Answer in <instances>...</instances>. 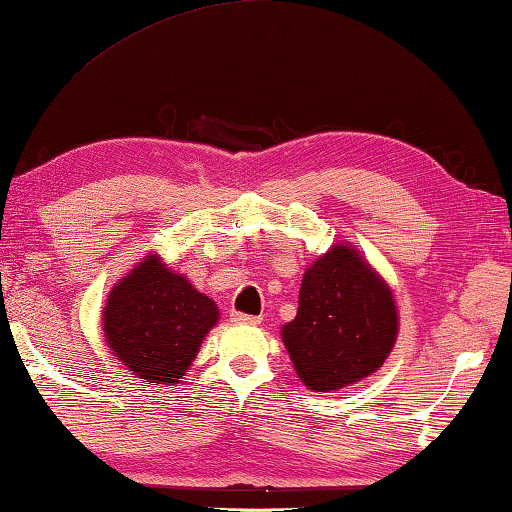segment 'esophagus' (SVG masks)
<instances>
[{
	"mask_svg": "<svg viewBox=\"0 0 512 512\" xmlns=\"http://www.w3.org/2000/svg\"><path fill=\"white\" fill-rule=\"evenodd\" d=\"M231 322L256 326V324H261V317H256V315H245V313H231Z\"/></svg>",
	"mask_w": 512,
	"mask_h": 512,
	"instance_id": "esophagus-1",
	"label": "esophagus"
}]
</instances>
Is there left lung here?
<instances>
[{"instance_id":"obj_1","label":"left lung","mask_w":512,"mask_h":512,"mask_svg":"<svg viewBox=\"0 0 512 512\" xmlns=\"http://www.w3.org/2000/svg\"><path fill=\"white\" fill-rule=\"evenodd\" d=\"M397 335L395 292L349 242H335L306 267L295 320L281 326L292 367L313 392L367 379L383 367Z\"/></svg>"}]
</instances>
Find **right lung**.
<instances>
[{"label":"right lung","mask_w":512,"mask_h":512,"mask_svg":"<svg viewBox=\"0 0 512 512\" xmlns=\"http://www.w3.org/2000/svg\"><path fill=\"white\" fill-rule=\"evenodd\" d=\"M220 308L149 251L106 297L102 329L117 360L149 385H174L195 363Z\"/></svg>","instance_id":"add662e5"}]
</instances>
